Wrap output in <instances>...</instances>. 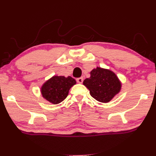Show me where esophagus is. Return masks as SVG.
<instances>
[{
    "label": "esophagus",
    "instance_id": "obj_1",
    "mask_svg": "<svg viewBox=\"0 0 156 156\" xmlns=\"http://www.w3.org/2000/svg\"><path fill=\"white\" fill-rule=\"evenodd\" d=\"M77 80V83L82 84V83H83V77L78 78H77V80Z\"/></svg>",
    "mask_w": 156,
    "mask_h": 156
}]
</instances>
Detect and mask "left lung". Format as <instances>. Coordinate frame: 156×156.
I'll return each instance as SVG.
<instances>
[{
	"label": "left lung",
	"mask_w": 156,
	"mask_h": 156,
	"mask_svg": "<svg viewBox=\"0 0 156 156\" xmlns=\"http://www.w3.org/2000/svg\"><path fill=\"white\" fill-rule=\"evenodd\" d=\"M90 76L83 81L90 95L96 100L108 103L121 91L122 83L112 71L97 67L90 72Z\"/></svg>",
	"instance_id": "1"
}]
</instances>
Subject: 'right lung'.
<instances>
[{"label": "right lung", "instance_id": "add662e5", "mask_svg": "<svg viewBox=\"0 0 156 156\" xmlns=\"http://www.w3.org/2000/svg\"><path fill=\"white\" fill-rule=\"evenodd\" d=\"M76 84L75 79L71 76H53L41 87L42 97L52 104L63 101L69 94V90Z\"/></svg>", "mask_w": 156, "mask_h": 156}]
</instances>
